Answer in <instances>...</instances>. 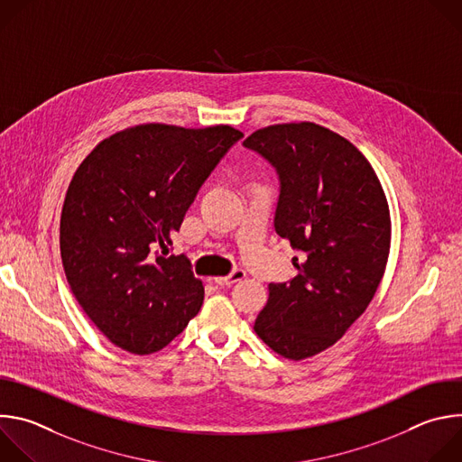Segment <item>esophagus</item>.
Returning <instances> with one entry per match:
<instances>
[{
    "mask_svg": "<svg viewBox=\"0 0 462 462\" xmlns=\"http://www.w3.org/2000/svg\"><path fill=\"white\" fill-rule=\"evenodd\" d=\"M245 271H241V269H237V271H234L232 274H228V276H219V278H214V282H216V285H219V287H230V285H234V283H237V282H241V280H245Z\"/></svg>",
    "mask_w": 462,
    "mask_h": 462,
    "instance_id": "34e87169",
    "label": "esophagus"
}]
</instances>
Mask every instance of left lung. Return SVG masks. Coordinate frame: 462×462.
Wrapping results in <instances>:
<instances>
[{
  "instance_id": "left-lung-1",
  "label": "left lung",
  "mask_w": 462,
  "mask_h": 462,
  "mask_svg": "<svg viewBox=\"0 0 462 462\" xmlns=\"http://www.w3.org/2000/svg\"><path fill=\"white\" fill-rule=\"evenodd\" d=\"M243 144L278 170L274 228L305 254L296 278L269 285L254 331L303 360L335 346L371 303L391 246L387 199L362 152L319 124L267 125Z\"/></svg>"
}]
</instances>
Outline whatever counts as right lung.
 Wrapping results in <instances>:
<instances>
[{
    "instance_id": "right-lung-1",
    "label": "right lung",
    "mask_w": 462,
    "mask_h": 462,
    "mask_svg": "<svg viewBox=\"0 0 462 462\" xmlns=\"http://www.w3.org/2000/svg\"><path fill=\"white\" fill-rule=\"evenodd\" d=\"M243 134L219 124H139L109 135L77 168L60 217L69 287L98 331L134 355L164 349L199 312L205 289L171 245L186 210Z\"/></svg>"
}]
</instances>
